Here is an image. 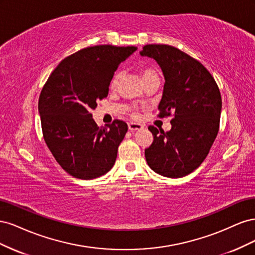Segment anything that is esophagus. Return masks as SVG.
Listing matches in <instances>:
<instances>
[{
	"label": "esophagus",
	"instance_id": "34e87169",
	"mask_svg": "<svg viewBox=\"0 0 255 255\" xmlns=\"http://www.w3.org/2000/svg\"><path fill=\"white\" fill-rule=\"evenodd\" d=\"M128 126L129 130H138V129L143 128V127L141 125H139V123H136V122H129Z\"/></svg>",
	"mask_w": 255,
	"mask_h": 255
}]
</instances>
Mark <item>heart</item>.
<instances>
[{
    "instance_id": "obj_1",
    "label": "heart",
    "mask_w": 255,
    "mask_h": 255,
    "mask_svg": "<svg viewBox=\"0 0 255 255\" xmlns=\"http://www.w3.org/2000/svg\"><path fill=\"white\" fill-rule=\"evenodd\" d=\"M121 72H116L115 75L113 76L112 79V82H111V88H116L118 86V84L121 80ZM140 75H141V79L143 81V83H145L146 81H149L151 79H154V78H158V73L157 71L155 70L154 68H150V67H145V68H142L140 70Z\"/></svg>"
}]
</instances>
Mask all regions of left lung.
I'll return each mask as SVG.
<instances>
[{
	"mask_svg": "<svg viewBox=\"0 0 255 255\" xmlns=\"http://www.w3.org/2000/svg\"><path fill=\"white\" fill-rule=\"evenodd\" d=\"M140 55L155 59L164 74L158 116L173 115L166 133L149 127L153 142L144 150L145 160L160 175L185 176L202 164L218 134L219 88L201 63L171 45L146 44Z\"/></svg>",
	"mask_w": 255,
	"mask_h": 255,
	"instance_id": "left-lung-1",
	"label": "left lung"
}]
</instances>
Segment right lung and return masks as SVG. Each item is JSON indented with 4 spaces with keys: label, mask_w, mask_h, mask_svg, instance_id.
<instances>
[{
    "label": "right lung",
    "mask_w": 255,
    "mask_h": 255,
    "mask_svg": "<svg viewBox=\"0 0 255 255\" xmlns=\"http://www.w3.org/2000/svg\"><path fill=\"white\" fill-rule=\"evenodd\" d=\"M136 50L111 44L82 49L61 60L44 84L38 102L44 141L76 179H96L115 164L128 125L116 119L99 128L90 112L109 95L118 66Z\"/></svg>",
    "instance_id": "1"
}]
</instances>
